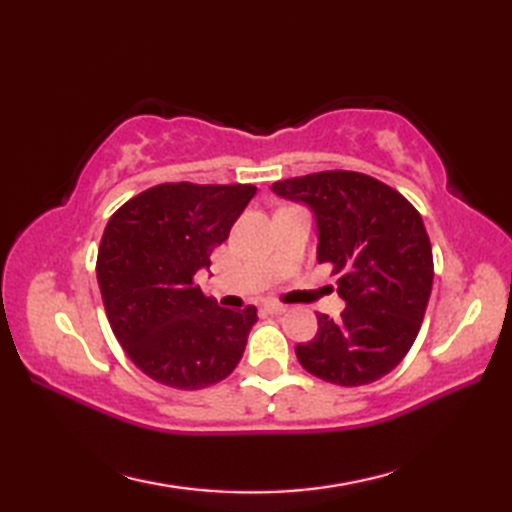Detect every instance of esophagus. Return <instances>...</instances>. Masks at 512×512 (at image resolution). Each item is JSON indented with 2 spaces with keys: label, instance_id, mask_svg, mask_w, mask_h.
I'll use <instances>...</instances> for the list:
<instances>
[{
  "label": "esophagus",
  "instance_id": "esophagus-1",
  "mask_svg": "<svg viewBox=\"0 0 512 512\" xmlns=\"http://www.w3.org/2000/svg\"><path fill=\"white\" fill-rule=\"evenodd\" d=\"M264 310H266L268 314H284L288 308L281 306V303H266Z\"/></svg>",
  "mask_w": 512,
  "mask_h": 512
}]
</instances>
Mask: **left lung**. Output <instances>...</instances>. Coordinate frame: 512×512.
Returning a JSON list of instances; mask_svg holds the SVG:
<instances>
[{
    "mask_svg": "<svg viewBox=\"0 0 512 512\" xmlns=\"http://www.w3.org/2000/svg\"><path fill=\"white\" fill-rule=\"evenodd\" d=\"M270 189L308 206L317 259L341 273V319L317 314L314 339L297 345L299 363L341 387L383 378L416 341L431 295L433 255L420 213L398 191L356 171H321Z\"/></svg>",
    "mask_w": 512,
    "mask_h": 512,
    "instance_id": "obj_1",
    "label": "left lung"
}]
</instances>
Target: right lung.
I'll return each mask as SVG.
<instances>
[{
    "instance_id": "add662e5",
    "label": "right lung",
    "mask_w": 512,
    "mask_h": 512,
    "mask_svg": "<svg viewBox=\"0 0 512 512\" xmlns=\"http://www.w3.org/2000/svg\"><path fill=\"white\" fill-rule=\"evenodd\" d=\"M255 193L253 184H158L107 222L96 259L107 319L156 383L209 387L242 358L257 308H222L195 277Z\"/></svg>"
}]
</instances>
